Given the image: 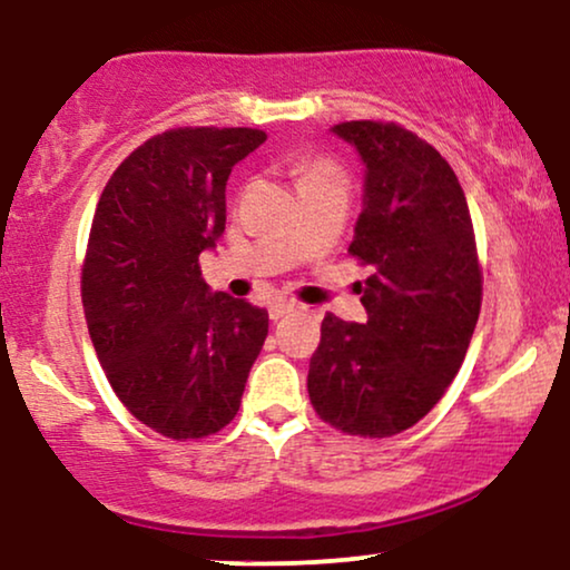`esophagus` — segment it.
I'll return each instance as SVG.
<instances>
[{
  "instance_id": "1",
  "label": "esophagus",
  "mask_w": 570,
  "mask_h": 570,
  "mask_svg": "<svg viewBox=\"0 0 570 570\" xmlns=\"http://www.w3.org/2000/svg\"><path fill=\"white\" fill-rule=\"evenodd\" d=\"M294 307H297L294 303H286V299H276V303H271V307H267V313H271L273 322H278V318H284L286 313H292Z\"/></svg>"
}]
</instances>
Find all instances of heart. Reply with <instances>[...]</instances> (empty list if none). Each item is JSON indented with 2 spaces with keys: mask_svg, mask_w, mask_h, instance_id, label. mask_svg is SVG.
I'll list each match as a JSON object with an SVG mask.
<instances>
[{
  "mask_svg": "<svg viewBox=\"0 0 570 570\" xmlns=\"http://www.w3.org/2000/svg\"><path fill=\"white\" fill-rule=\"evenodd\" d=\"M294 176H297V187L303 189L307 185H316L324 179H340L337 168L326 160H303L294 166Z\"/></svg>",
  "mask_w": 570,
  "mask_h": 570,
  "instance_id": "b5f03b06",
  "label": "heart"
}]
</instances>
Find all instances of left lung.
<instances>
[{"mask_svg": "<svg viewBox=\"0 0 570 570\" xmlns=\"http://www.w3.org/2000/svg\"><path fill=\"white\" fill-rule=\"evenodd\" d=\"M364 163V208L348 252L367 322L326 313L307 370L322 421L383 440L415 426L453 383L482 305V271L466 195L450 163L396 122L332 128Z\"/></svg>", "mask_w": 570, "mask_h": 570, "instance_id": "8db88e82", "label": "left lung"}]
</instances>
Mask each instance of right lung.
Here are the masks:
<instances>
[{"instance_id": "obj_1", "label": "right lung", "mask_w": 570, "mask_h": 570, "mask_svg": "<svg viewBox=\"0 0 570 570\" xmlns=\"http://www.w3.org/2000/svg\"><path fill=\"white\" fill-rule=\"evenodd\" d=\"M257 128H174L117 166L98 198L82 307L98 362L134 417L168 440L217 434L240 407L267 311L212 292L198 257L225 233L233 166Z\"/></svg>"}]
</instances>
